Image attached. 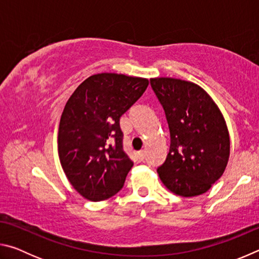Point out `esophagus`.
<instances>
[{"label": "esophagus", "mask_w": 259, "mask_h": 259, "mask_svg": "<svg viewBox=\"0 0 259 259\" xmlns=\"http://www.w3.org/2000/svg\"><path fill=\"white\" fill-rule=\"evenodd\" d=\"M145 156H146L145 151H140V152H138L137 157H138L139 161H144V160H145Z\"/></svg>", "instance_id": "esophagus-1"}]
</instances>
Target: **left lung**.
<instances>
[{
    "mask_svg": "<svg viewBox=\"0 0 259 259\" xmlns=\"http://www.w3.org/2000/svg\"><path fill=\"white\" fill-rule=\"evenodd\" d=\"M170 131V148L157 168L169 191L190 198L207 192L229 162L230 135L211 97L193 82L172 77L151 78Z\"/></svg>",
    "mask_w": 259,
    "mask_h": 259,
    "instance_id": "1",
    "label": "left lung"
}]
</instances>
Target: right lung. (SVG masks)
Segmentation results:
<instances>
[{"label":"right lung","mask_w":259,"mask_h":259,"mask_svg":"<svg viewBox=\"0 0 259 259\" xmlns=\"http://www.w3.org/2000/svg\"><path fill=\"white\" fill-rule=\"evenodd\" d=\"M147 78L91 75L65 105L58 133L61 166L73 187L90 201L115 195L134 162L123 151L120 117L142 97Z\"/></svg>","instance_id":"1"}]
</instances>
